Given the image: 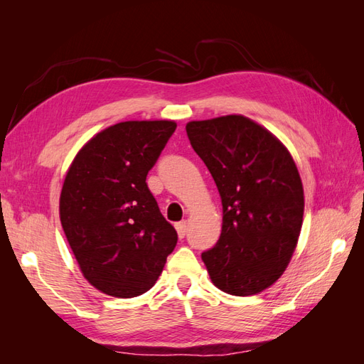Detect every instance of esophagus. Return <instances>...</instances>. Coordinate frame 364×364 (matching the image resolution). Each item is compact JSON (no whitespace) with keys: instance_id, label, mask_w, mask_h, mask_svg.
Returning a JSON list of instances; mask_svg holds the SVG:
<instances>
[{"instance_id":"1","label":"esophagus","mask_w":364,"mask_h":364,"mask_svg":"<svg viewBox=\"0 0 364 364\" xmlns=\"http://www.w3.org/2000/svg\"><path fill=\"white\" fill-rule=\"evenodd\" d=\"M186 229H188V223H186L185 220H182V222H179V223H176V230H178L179 238H183V237H185Z\"/></svg>"}]
</instances>
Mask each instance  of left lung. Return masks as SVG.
I'll use <instances>...</instances> for the list:
<instances>
[{"label": "left lung", "mask_w": 364, "mask_h": 364, "mask_svg": "<svg viewBox=\"0 0 364 364\" xmlns=\"http://www.w3.org/2000/svg\"><path fill=\"white\" fill-rule=\"evenodd\" d=\"M186 135L217 185L222 234L202 253L217 289L266 290L287 269L301 234L304 188L282 142L243 115L190 121Z\"/></svg>", "instance_id": "obj_1"}]
</instances>
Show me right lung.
I'll return each mask as SVG.
<instances>
[{"mask_svg": "<svg viewBox=\"0 0 364 364\" xmlns=\"http://www.w3.org/2000/svg\"><path fill=\"white\" fill-rule=\"evenodd\" d=\"M174 121H124L77 153L60 193V223L83 277L115 297L150 290L178 243L147 174L174 134Z\"/></svg>", "mask_w": 364, "mask_h": 364, "instance_id": "obj_1", "label": "right lung"}]
</instances>
